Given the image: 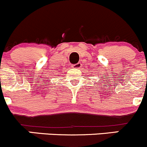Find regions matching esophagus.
I'll use <instances>...</instances> for the list:
<instances>
[{"label": "esophagus", "instance_id": "34e87169", "mask_svg": "<svg viewBox=\"0 0 147 147\" xmlns=\"http://www.w3.org/2000/svg\"><path fill=\"white\" fill-rule=\"evenodd\" d=\"M71 67L73 68V69H79L80 68H81V63H76V64L72 65Z\"/></svg>", "mask_w": 147, "mask_h": 147}]
</instances>
